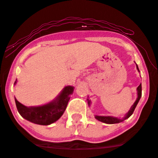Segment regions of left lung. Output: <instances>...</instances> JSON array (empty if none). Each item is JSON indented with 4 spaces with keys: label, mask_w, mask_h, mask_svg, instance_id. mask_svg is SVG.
<instances>
[{
    "label": "left lung",
    "mask_w": 158,
    "mask_h": 158,
    "mask_svg": "<svg viewBox=\"0 0 158 158\" xmlns=\"http://www.w3.org/2000/svg\"><path fill=\"white\" fill-rule=\"evenodd\" d=\"M136 66H137V69H138V71H139V69H138V65H137V64H136ZM137 91H138V98H137V99H136L135 102L133 105L131 107L130 110H129L128 113H127L126 115H125L124 117L121 118H120L113 117V116H102V115H95V118H96L99 121H102V122L105 123H108V124H113V123H118L122 122V121L126 120L127 118H130L131 115H132V113H133L135 109L137 104H138L140 97H141V92H142L141 83H140V85H139V86L137 87ZM87 103H88V105L90 106V101L89 100L88 98H87Z\"/></svg>",
    "instance_id": "obj_1"
}]
</instances>
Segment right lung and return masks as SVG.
I'll list each match as a JSON object with an SVG mask.
<instances>
[{
  "mask_svg": "<svg viewBox=\"0 0 158 158\" xmlns=\"http://www.w3.org/2000/svg\"><path fill=\"white\" fill-rule=\"evenodd\" d=\"M16 81L17 80L15 84H16ZM73 92V87H64L54 100L38 107H26L15 98V104L18 113L25 119L37 124L49 125L57 121L62 116Z\"/></svg>",
  "mask_w": 158,
  "mask_h": 158,
  "instance_id": "right-lung-1",
  "label": "right lung"
}]
</instances>
